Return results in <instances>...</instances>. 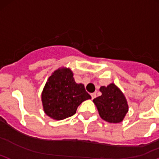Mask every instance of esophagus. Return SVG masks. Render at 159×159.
<instances>
[{
	"mask_svg": "<svg viewBox=\"0 0 159 159\" xmlns=\"http://www.w3.org/2000/svg\"><path fill=\"white\" fill-rule=\"evenodd\" d=\"M91 98H92V99H94V98H96V93H91Z\"/></svg>",
	"mask_w": 159,
	"mask_h": 159,
	"instance_id": "34e87169",
	"label": "esophagus"
}]
</instances>
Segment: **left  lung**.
I'll return each instance as SVG.
<instances>
[{
	"label": "left lung",
	"instance_id": "obj_1",
	"mask_svg": "<svg viewBox=\"0 0 159 159\" xmlns=\"http://www.w3.org/2000/svg\"><path fill=\"white\" fill-rule=\"evenodd\" d=\"M101 96L93 100L98 108L100 116L111 123H118L124 119L129 106L126 98L116 84L111 83L108 86L100 88Z\"/></svg>",
	"mask_w": 159,
	"mask_h": 159
}]
</instances>
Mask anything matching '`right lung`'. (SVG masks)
Returning a JSON list of instances; mask_svg holds the SVG:
<instances>
[{"label": "right lung", "mask_w": 159, "mask_h": 159, "mask_svg": "<svg viewBox=\"0 0 159 159\" xmlns=\"http://www.w3.org/2000/svg\"><path fill=\"white\" fill-rule=\"evenodd\" d=\"M91 99L84 84H77L68 68L56 70L48 79L42 92L45 113L52 119L64 120L73 116L78 107Z\"/></svg>", "instance_id": "right-lung-1"}]
</instances>
